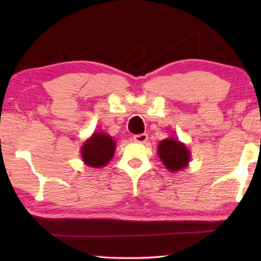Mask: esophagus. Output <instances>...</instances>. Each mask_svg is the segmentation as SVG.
<instances>
[{
	"instance_id": "esophagus-1",
	"label": "esophagus",
	"mask_w": 261,
	"mask_h": 261,
	"mask_svg": "<svg viewBox=\"0 0 261 261\" xmlns=\"http://www.w3.org/2000/svg\"><path fill=\"white\" fill-rule=\"evenodd\" d=\"M148 139V135L147 134H139V135H134L133 140L135 142H146Z\"/></svg>"
}]
</instances>
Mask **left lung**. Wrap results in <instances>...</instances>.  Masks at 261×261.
<instances>
[{"mask_svg": "<svg viewBox=\"0 0 261 261\" xmlns=\"http://www.w3.org/2000/svg\"><path fill=\"white\" fill-rule=\"evenodd\" d=\"M156 152L164 166L171 172L184 170L190 163V151L184 142L176 138H167L160 141Z\"/></svg>", "mask_w": 261, "mask_h": 261, "instance_id": "8db88e82", "label": "left lung"}]
</instances>
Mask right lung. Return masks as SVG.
I'll use <instances>...</instances> for the list:
<instances>
[{
  "mask_svg": "<svg viewBox=\"0 0 261 261\" xmlns=\"http://www.w3.org/2000/svg\"><path fill=\"white\" fill-rule=\"evenodd\" d=\"M116 142L105 132H94L81 147V156L87 166L101 169L113 159Z\"/></svg>",
  "mask_w": 261,
  "mask_h": 261,
  "instance_id": "1",
  "label": "right lung"
}]
</instances>
